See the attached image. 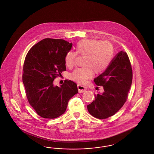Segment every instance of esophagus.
<instances>
[{
	"label": "esophagus",
	"instance_id": "1",
	"mask_svg": "<svg viewBox=\"0 0 154 154\" xmlns=\"http://www.w3.org/2000/svg\"><path fill=\"white\" fill-rule=\"evenodd\" d=\"M77 87H78V89H79V93H82L85 92L86 90V88L82 86V85H77Z\"/></svg>",
	"mask_w": 154,
	"mask_h": 154
}]
</instances>
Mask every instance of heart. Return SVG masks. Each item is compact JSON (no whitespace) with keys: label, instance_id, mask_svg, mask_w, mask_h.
<instances>
[{"label":"heart","instance_id":"obj_1","mask_svg":"<svg viewBox=\"0 0 154 154\" xmlns=\"http://www.w3.org/2000/svg\"><path fill=\"white\" fill-rule=\"evenodd\" d=\"M76 52H67L64 60L65 65L72 68L75 65L77 54L84 56L81 68H77L70 74V79L79 84H85L96 74L102 73L111 64L114 56V48L107 41H101L93 39H82L75 47Z\"/></svg>","mask_w":154,"mask_h":154}]
</instances>
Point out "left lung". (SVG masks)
Segmentation results:
<instances>
[{
    "label": "left lung",
    "instance_id": "left-lung-1",
    "mask_svg": "<svg viewBox=\"0 0 154 154\" xmlns=\"http://www.w3.org/2000/svg\"><path fill=\"white\" fill-rule=\"evenodd\" d=\"M133 79L131 61L126 52H119L106 70L94 79L104 92L95 95L87 107L91 115L106 119L114 115L126 102Z\"/></svg>",
    "mask_w": 154,
    "mask_h": 154
}]
</instances>
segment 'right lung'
Segmentation results:
<instances>
[{"mask_svg": "<svg viewBox=\"0 0 154 154\" xmlns=\"http://www.w3.org/2000/svg\"><path fill=\"white\" fill-rule=\"evenodd\" d=\"M72 43L45 38L28 51L23 65V82L28 102L39 116L55 119L63 115L69 100L79 93L77 84L65 79L60 87L53 81L66 70L65 55Z\"/></svg>", "mask_w": 154, "mask_h": 154, "instance_id": "1", "label": "right lung"}]
</instances>
